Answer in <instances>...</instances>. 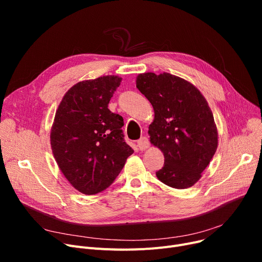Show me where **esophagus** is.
Listing matches in <instances>:
<instances>
[{
  "instance_id": "1",
  "label": "esophagus",
  "mask_w": 262,
  "mask_h": 262,
  "mask_svg": "<svg viewBox=\"0 0 262 262\" xmlns=\"http://www.w3.org/2000/svg\"><path fill=\"white\" fill-rule=\"evenodd\" d=\"M137 145H138V147H139L141 150H143V149H145V148L148 147L149 141H148V139L146 138V137H141V138H140L138 141H137Z\"/></svg>"
}]
</instances>
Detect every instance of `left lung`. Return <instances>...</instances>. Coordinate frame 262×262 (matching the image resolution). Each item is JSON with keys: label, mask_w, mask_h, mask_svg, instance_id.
Returning <instances> with one entry per match:
<instances>
[{"label": "left lung", "mask_w": 262, "mask_h": 262, "mask_svg": "<svg viewBox=\"0 0 262 262\" xmlns=\"http://www.w3.org/2000/svg\"><path fill=\"white\" fill-rule=\"evenodd\" d=\"M136 82L155 112L149 139L164 155L156 176L175 189L193 186L217 147V132L207 101L189 81L170 73L139 74Z\"/></svg>", "instance_id": "obj_1"}]
</instances>
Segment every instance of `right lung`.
Returning a JSON list of instances; mask_svg holds the SVG:
<instances>
[{"label":"right lung","mask_w":262,"mask_h":262,"mask_svg":"<svg viewBox=\"0 0 262 262\" xmlns=\"http://www.w3.org/2000/svg\"><path fill=\"white\" fill-rule=\"evenodd\" d=\"M120 82L112 75L77 82L55 115L51 130L55 160L69 183L87 195L112 185L134 153L124 140L123 118L108 109Z\"/></svg>","instance_id":"add662e5"}]
</instances>
